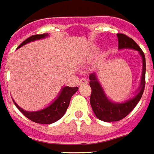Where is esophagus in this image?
<instances>
[{
  "label": "esophagus",
  "instance_id": "1",
  "mask_svg": "<svg viewBox=\"0 0 154 154\" xmlns=\"http://www.w3.org/2000/svg\"><path fill=\"white\" fill-rule=\"evenodd\" d=\"M87 84V80L86 79H81L79 82V86H83V85Z\"/></svg>",
  "mask_w": 154,
  "mask_h": 154
}]
</instances>
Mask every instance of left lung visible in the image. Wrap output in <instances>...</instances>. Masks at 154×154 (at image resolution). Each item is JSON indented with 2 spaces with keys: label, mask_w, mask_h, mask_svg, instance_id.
Here are the masks:
<instances>
[{
  "label": "left lung",
  "mask_w": 154,
  "mask_h": 154,
  "mask_svg": "<svg viewBox=\"0 0 154 154\" xmlns=\"http://www.w3.org/2000/svg\"><path fill=\"white\" fill-rule=\"evenodd\" d=\"M117 36L119 39V49H134L138 51L142 58L143 67H142V75H141L139 91L137 92V94L134 98L128 99L126 102L122 103L111 102L106 97L103 87L98 81L96 74L93 73L90 75V87H91L90 103L91 105L92 110L98 119H100L101 121L107 122L120 121L127 116L134 110V108L137 106L141 99L146 85V65L144 52L134 40L125 34L118 33Z\"/></svg>",
  "instance_id": "8db88e82"
}]
</instances>
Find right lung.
Segmentation results:
<instances>
[{
  "label": "right lung",
  "instance_id": "right-lung-1",
  "mask_svg": "<svg viewBox=\"0 0 154 154\" xmlns=\"http://www.w3.org/2000/svg\"><path fill=\"white\" fill-rule=\"evenodd\" d=\"M48 35L47 33L41 34V35H32L24 40V42H22V44H20V46L17 48H19L28 43L34 41V40L44 39V38L47 37ZM78 87H70L65 86L60 91V94L58 95L53 103H51L46 108H44L43 110H37V111H27V110H23L15 103L14 101H13L16 106L18 108V110L26 118L30 119L31 121L40 124H51L58 121L64 115L65 112L67 111V107L69 106L71 96L78 91Z\"/></svg>",
  "mask_w": 154,
  "mask_h": 154
}]
</instances>
